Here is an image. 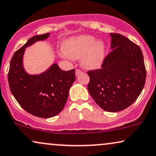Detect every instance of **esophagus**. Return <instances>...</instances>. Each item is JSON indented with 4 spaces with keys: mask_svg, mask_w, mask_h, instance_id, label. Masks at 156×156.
Wrapping results in <instances>:
<instances>
[{
    "mask_svg": "<svg viewBox=\"0 0 156 156\" xmlns=\"http://www.w3.org/2000/svg\"><path fill=\"white\" fill-rule=\"evenodd\" d=\"M81 73H82V71H81L80 69H76V72H75L76 76L79 75V74H80Z\"/></svg>",
    "mask_w": 156,
    "mask_h": 156,
    "instance_id": "1",
    "label": "esophagus"
}]
</instances>
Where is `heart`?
<instances>
[{
    "label": "heart",
    "instance_id": "obj_1",
    "mask_svg": "<svg viewBox=\"0 0 156 156\" xmlns=\"http://www.w3.org/2000/svg\"><path fill=\"white\" fill-rule=\"evenodd\" d=\"M63 51L72 59L82 58V64L87 69H98L102 65L106 55V47L101 40L90 35L72 37L64 42Z\"/></svg>",
    "mask_w": 156,
    "mask_h": 156
}]
</instances>
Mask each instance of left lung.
I'll use <instances>...</instances> for the list:
<instances>
[{
	"label": "left lung",
	"instance_id": "left-lung-1",
	"mask_svg": "<svg viewBox=\"0 0 156 156\" xmlns=\"http://www.w3.org/2000/svg\"><path fill=\"white\" fill-rule=\"evenodd\" d=\"M111 51L100 69L89 71L87 89L102 110L116 112L130 106L144 87L146 70L140 48L118 34H110Z\"/></svg>",
	"mask_w": 156,
	"mask_h": 156
}]
</instances>
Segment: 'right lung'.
<instances>
[{
	"label": "right lung",
	"mask_w": 156,
	"mask_h": 156,
	"mask_svg": "<svg viewBox=\"0 0 156 156\" xmlns=\"http://www.w3.org/2000/svg\"><path fill=\"white\" fill-rule=\"evenodd\" d=\"M49 36L47 33L29 38L14 53L8 74L10 90L21 108L42 118H52L63 110L76 78L75 70L63 71L56 63L38 74L26 72L23 66L26 48L47 39Z\"/></svg>",
	"instance_id": "right-lung-1"
}]
</instances>
